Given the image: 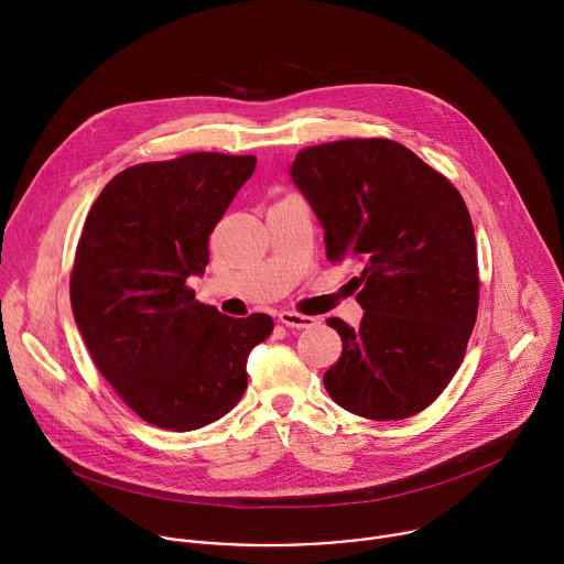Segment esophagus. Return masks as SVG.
Listing matches in <instances>:
<instances>
[{
  "mask_svg": "<svg viewBox=\"0 0 564 564\" xmlns=\"http://www.w3.org/2000/svg\"><path fill=\"white\" fill-rule=\"evenodd\" d=\"M279 321H281L283 326L296 328V330L316 326V318H314V316H307V314H301V312H290V310H283V312L279 314Z\"/></svg>",
  "mask_w": 564,
  "mask_h": 564,
  "instance_id": "1",
  "label": "esophagus"
}]
</instances>
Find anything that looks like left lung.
Wrapping results in <instances>:
<instances>
[{
	"instance_id": "left-lung-1",
	"label": "left lung",
	"mask_w": 564,
	"mask_h": 564,
	"mask_svg": "<svg viewBox=\"0 0 564 564\" xmlns=\"http://www.w3.org/2000/svg\"><path fill=\"white\" fill-rule=\"evenodd\" d=\"M290 174L326 229L328 261L361 265L359 328L326 318L344 344L324 375L328 394L375 422L422 413L457 372L477 318V248L462 194L388 138L305 147Z\"/></svg>"
}]
</instances>
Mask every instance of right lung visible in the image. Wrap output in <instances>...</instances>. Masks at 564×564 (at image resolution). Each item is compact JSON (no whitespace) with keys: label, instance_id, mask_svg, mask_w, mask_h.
Returning a JSON list of instances; mask_svg holds the SVG:
<instances>
[{"label":"right lung","instance_id":"obj_1","mask_svg":"<svg viewBox=\"0 0 564 564\" xmlns=\"http://www.w3.org/2000/svg\"><path fill=\"white\" fill-rule=\"evenodd\" d=\"M254 155L214 151L140 163L113 176L77 240L70 307L100 375L147 424L176 433L229 413L270 314L231 318L187 285L209 263V234L252 176Z\"/></svg>","mask_w":564,"mask_h":564}]
</instances>
